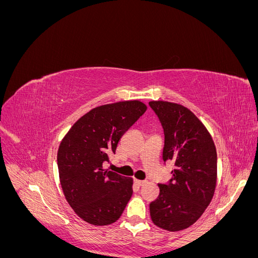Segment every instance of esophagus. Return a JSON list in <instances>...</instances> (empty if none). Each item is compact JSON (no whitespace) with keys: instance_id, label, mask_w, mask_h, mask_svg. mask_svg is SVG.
<instances>
[{"instance_id":"obj_1","label":"esophagus","mask_w":258,"mask_h":258,"mask_svg":"<svg viewBox=\"0 0 258 258\" xmlns=\"http://www.w3.org/2000/svg\"><path fill=\"white\" fill-rule=\"evenodd\" d=\"M135 183L138 185V186H142L145 184V181H142V179H135Z\"/></svg>"}]
</instances>
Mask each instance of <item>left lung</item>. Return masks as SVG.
Listing matches in <instances>:
<instances>
[{
    "instance_id": "obj_1",
    "label": "left lung",
    "mask_w": 258,
    "mask_h": 258,
    "mask_svg": "<svg viewBox=\"0 0 258 258\" xmlns=\"http://www.w3.org/2000/svg\"><path fill=\"white\" fill-rule=\"evenodd\" d=\"M165 135L163 161L175 169L167 184H158L159 196L151 202L153 223L169 231L189 227L213 198L217 155L212 137L192 112L181 104L152 101Z\"/></svg>"
}]
</instances>
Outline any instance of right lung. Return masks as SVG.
Listing matches in <instances>:
<instances>
[{
  "mask_svg": "<svg viewBox=\"0 0 258 258\" xmlns=\"http://www.w3.org/2000/svg\"><path fill=\"white\" fill-rule=\"evenodd\" d=\"M146 111L140 101L93 108L62 140L57 156L62 190L85 222L110 225L121 216L132 196V178L103 169L119 140Z\"/></svg>",
  "mask_w": 258,
  "mask_h": 258,
  "instance_id": "1",
  "label": "right lung"
}]
</instances>
